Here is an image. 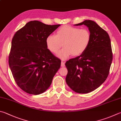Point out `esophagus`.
Returning <instances> with one entry per match:
<instances>
[{
    "label": "esophagus",
    "mask_w": 121,
    "mask_h": 121,
    "mask_svg": "<svg viewBox=\"0 0 121 121\" xmlns=\"http://www.w3.org/2000/svg\"><path fill=\"white\" fill-rule=\"evenodd\" d=\"M61 67H65V62H63V61H61Z\"/></svg>",
    "instance_id": "esophagus-1"
}]
</instances>
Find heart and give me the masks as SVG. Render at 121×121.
Instances as JSON below:
<instances>
[{
  "label": "heart",
  "instance_id": "b5f03b06",
  "mask_svg": "<svg viewBox=\"0 0 121 121\" xmlns=\"http://www.w3.org/2000/svg\"><path fill=\"white\" fill-rule=\"evenodd\" d=\"M91 39V33L86 28L65 25L57 30L56 35L47 37L46 44L48 50L54 54L58 53L63 44L64 48L59 52L58 56L65 60L72 54L77 56L83 53L88 47Z\"/></svg>",
  "mask_w": 121,
  "mask_h": 121
}]
</instances>
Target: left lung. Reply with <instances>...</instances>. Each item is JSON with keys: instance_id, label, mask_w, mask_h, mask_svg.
<instances>
[{"instance_id": "1", "label": "left lung", "mask_w": 121, "mask_h": 121, "mask_svg": "<svg viewBox=\"0 0 121 121\" xmlns=\"http://www.w3.org/2000/svg\"><path fill=\"white\" fill-rule=\"evenodd\" d=\"M88 28L91 41L80 56L65 62L67 85L72 91L86 94L97 89L106 80L112 61L111 39L107 33L95 22L85 20L75 26Z\"/></svg>"}]
</instances>
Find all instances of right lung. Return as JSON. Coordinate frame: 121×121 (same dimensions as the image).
I'll use <instances>...</instances> for the list:
<instances>
[{
  "mask_svg": "<svg viewBox=\"0 0 121 121\" xmlns=\"http://www.w3.org/2000/svg\"><path fill=\"white\" fill-rule=\"evenodd\" d=\"M60 26L30 21L13 36L9 65L17 85L26 93H44L60 68L61 60L46 44L47 37Z\"/></svg>",
  "mask_w": 121,
  "mask_h": 121,
  "instance_id": "1",
  "label": "right lung"
}]
</instances>
